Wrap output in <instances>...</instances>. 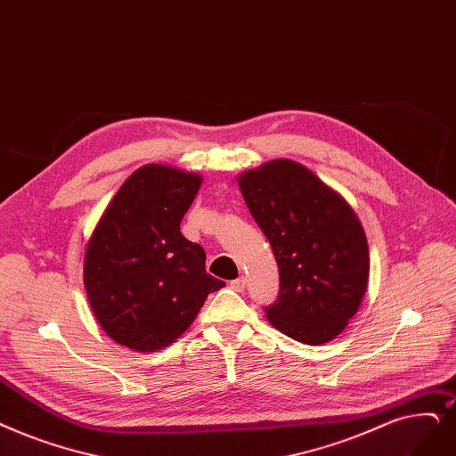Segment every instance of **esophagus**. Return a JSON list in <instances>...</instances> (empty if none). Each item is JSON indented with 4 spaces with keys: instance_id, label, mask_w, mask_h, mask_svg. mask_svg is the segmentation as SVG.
Returning a JSON list of instances; mask_svg holds the SVG:
<instances>
[{
    "instance_id": "34e87169",
    "label": "esophagus",
    "mask_w": 456,
    "mask_h": 456,
    "mask_svg": "<svg viewBox=\"0 0 456 456\" xmlns=\"http://www.w3.org/2000/svg\"><path fill=\"white\" fill-rule=\"evenodd\" d=\"M246 283H248V280L242 275V277H239V280H232L231 281V289L236 290V292H242L246 289Z\"/></svg>"
}]
</instances>
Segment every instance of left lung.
Here are the masks:
<instances>
[{"mask_svg": "<svg viewBox=\"0 0 456 456\" xmlns=\"http://www.w3.org/2000/svg\"><path fill=\"white\" fill-rule=\"evenodd\" d=\"M239 186L280 268V294L265 307L270 324L305 345L335 339L360 309L369 281L358 216L292 160L242 173Z\"/></svg>", "mask_w": 456, "mask_h": 456, "instance_id": "1", "label": "left lung"}]
</instances>
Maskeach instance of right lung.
Wrapping results in <instances>:
<instances>
[{"label": "right lung", "instance_id": "right-lung-1", "mask_svg": "<svg viewBox=\"0 0 456 456\" xmlns=\"http://www.w3.org/2000/svg\"><path fill=\"white\" fill-rule=\"evenodd\" d=\"M201 176L145 166L118 188L86 251L84 283L98 324L137 352L173 343L207 296L225 283L205 270V249L184 239L181 222Z\"/></svg>", "mask_w": 456, "mask_h": 456}]
</instances>
